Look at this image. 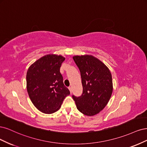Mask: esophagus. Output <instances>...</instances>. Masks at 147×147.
<instances>
[{"mask_svg": "<svg viewBox=\"0 0 147 147\" xmlns=\"http://www.w3.org/2000/svg\"><path fill=\"white\" fill-rule=\"evenodd\" d=\"M68 89L69 90V91H70V93H71V92H72V90H71V87H68Z\"/></svg>", "mask_w": 147, "mask_h": 147, "instance_id": "1", "label": "esophagus"}]
</instances>
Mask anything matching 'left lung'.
I'll list each match as a JSON object with an SVG mask.
<instances>
[{"instance_id": "left-lung-1", "label": "left lung", "mask_w": 147, "mask_h": 147, "mask_svg": "<svg viewBox=\"0 0 147 147\" xmlns=\"http://www.w3.org/2000/svg\"><path fill=\"white\" fill-rule=\"evenodd\" d=\"M73 58L80 70L83 87L81 96L73 95V98L80 112L93 116L106 107L111 97V73L101 60L93 55H76Z\"/></svg>"}]
</instances>
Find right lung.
Masks as SVG:
<instances>
[{"mask_svg": "<svg viewBox=\"0 0 147 147\" xmlns=\"http://www.w3.org/2000/svg\"><path fill=\"white\" fill-rule=\"evenodd\" d=\"M64 57L48 54L32 64L26 75L27 90L31 101L38 110L53 113L61 107L63 99L70 94L64 86L60 72Z\"/></svg>", "mask_w": 147, "mask_h": 147, "instance_id": "obj_1", "label": "right lung"}]
</instances>
